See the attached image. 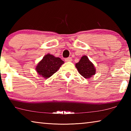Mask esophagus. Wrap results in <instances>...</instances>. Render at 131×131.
Returning a JSON list of instances; mask_svg holds the SVG:
<instances>
[{
    "label": "esophagus",
    "instance_id": "34e87169",
    "mask_svg": "<svg viewBox=\"0 0 131 131\" xmlns=\"http://www.w3.org/2000/svg\"><path fill=\"white\" fill-rule=\"evenodd\" d=\"M65 60L66 62H71L72 61V59L71 58H66Z\"/></svg>",
    "mask_w": 131,
    "mask_h": 131
}]
</instances>
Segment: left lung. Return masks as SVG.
Instances as JSON below:
<instances>
[{
    "mask_svg": "<svg viewBox=\"0 0 131 131\" xmlns=\"http://www.w3.org/2000/svg\"><path fill=\"white\" fill-rule=\"evenodd\" d=\"M76 67L79 73L85 79L91 77L95 74V69L94 65L90 62L87 56H83L78 63L76 64Z\"/></svg>",
    "mask_w": 131,
    "mask_h": 131,
    "instance_id": "8db88e82",
    "label": "left lung"
}]
</instances>
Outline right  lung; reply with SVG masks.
Listing matches in <instances>:
<instances>
[{"label": "right lung", "mask_w": 131, "mask_h": 131, "mask_svg": "<svg viewBox=\"0 0 131 131\" xmlns=\"http://www.w3.org/2000/svg\"><path fill=\"white\" fill-rule=\"evenodd\" d=\"M63 63L64 62L59 58L48 54L38 63L36 69L39 74L47 79L54 74Z\"/></svg>", "instance_id": "obj_1"}]
</instances>
